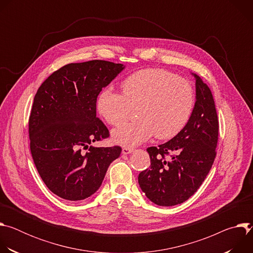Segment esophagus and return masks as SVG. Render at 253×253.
Masks as SVG:
<instances>
[{
  "label": "esophagus",
  "mask_w": 253,
  "mask_h": 253,
  "mask_svg": "<svg viewBox=\"0 0 253 253\" xmlns=\"http://www.w3.org/2000/svg\"><path fill=\"white\" fill-rule=\"evenodd\" d=\"M133 151H134V149H132V148H128V147H125V148H123V149H122V154H124V155H128V154L132 153Z\"/></svg>",
  "instance_id": "esophagus-1"
}]
</instances>
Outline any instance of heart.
Returning a JSON list of instances; mask_svg holds the SVG:
<instances>
[{"mask_svg":"<svg viewBox=\"0 0 253 253\" xmlns=\"http://www.w3.org/2000/svg\"><path fill=\"white\" fill-rule=\"evenodd\" d=\"M122 94L104 89L98 96L100 115L113 126L123 124L132 108L138 120L112 132L113 141L122 146H135L149 140L169 139L186 125L194 106L190 84L160 69L141 70L121 84Z\"/></svg>","mask_w":253,"mask_h":253,"instance_id":"obj_1","label":"heart"}]
</instances>
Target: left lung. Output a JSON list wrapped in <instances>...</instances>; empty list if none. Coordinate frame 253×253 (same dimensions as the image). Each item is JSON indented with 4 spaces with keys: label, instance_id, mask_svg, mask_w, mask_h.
<instances>
[{
    "label": "left lung",
    "instance_id": "obj_1",
    "mask_svg": "<svg viewBox=\"0 0 253 253\" xmlns=\"http://www.w3.org/2000/svg\"><path fill=\"white\" fill-rule=\"evenodd\" d=\"M191 75L195 78V105L186 125L168 142L147 148L151 165L138 176L142 191L159 206L177 205L191 197L216 155L218 119L214 99L203 80Z\"/></svg>",
    "mask_w": 253,
    "mask_h": 253
}]
</instances>
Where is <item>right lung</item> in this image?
Returning <instances> with one entry per match:
<instances>
[{"label":"right lung","instance_id":"obj_1","mask_svg":"<svg viewBox=\"0 0 253 253\" xmlns=\"http://www.w3.org/2000/svg\"><path fill=\"white\" fill-rule=\"evenodd\" d=\"M124 69L102 60L71 63L50 75L35 95L29 119L32 157L46 186L63 199L94 194L121 154L119 146L89 145L109 136L96 116L97 97Z\"/></svg>","mask_w":253,"mask_h":253}]
</instances>
